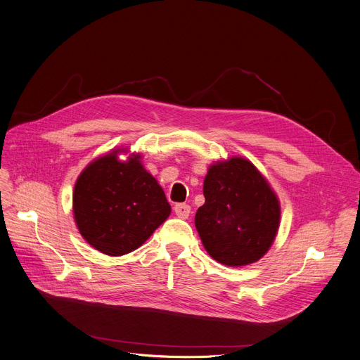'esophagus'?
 <instances>
[{"instance_id":"1","label":"esophagus","mask_w":360,"mask_h":360,"mask_svg":"<svg viewBox=\"0 0 360 360\" xmlns=\"http://www.w3.org/2000/svg\"><path fill=\"white\" fill-rule=\"evenodd\" d=\"M174 212L179 218L181 219H186L188 215H190V206L186 205V203H177L174 206Z\"/></svg>"}]
</instances>
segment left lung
<instances>
[{"mask_svg":"<svg viewBox=\"0 0 360 360\" xmlns=\"http://www.w3.org/2000/svg\"><path fill=\"white\" fill-rule=\"evenodd\" d=\"M195 225L207 255L229 267L259 262L278 236L281 202L259 168L243 157L210 164Z\"/></svg>","mask_w":360,"mask_h":360,"instance_id":"obj_1","label":"left lung"}]
</instances>
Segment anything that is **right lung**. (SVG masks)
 <instances>
[{
    "mask_svg": "<svg viewBox=\"0 0 360 360\" xmlns=\"http://www.w3.org/2000/svg\"><path fill=\"white\" fill-rule=\"evenodd\" d=\"M115 148L93 160L78 176L72 212L82 238L103 255L136 250L172 214L164 190L148 173L141 154Z\"/></svg>",
    "mask_w": 360,
    "mask_h": 360,
    "instance_id": "obj_1",
    "label": "right lung"
}]
</instances>
